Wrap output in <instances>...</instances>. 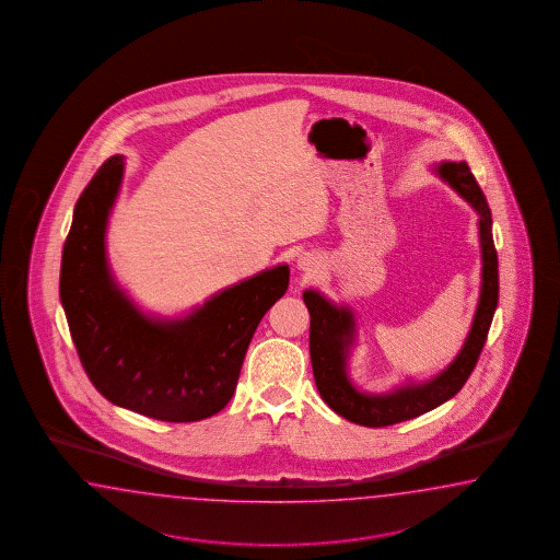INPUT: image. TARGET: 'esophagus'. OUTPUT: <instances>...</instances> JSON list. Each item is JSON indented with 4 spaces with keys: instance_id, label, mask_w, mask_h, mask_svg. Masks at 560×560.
Returning a JSON list of instances; mask_svg holds the SVG:
<instances>
[{
    "instance_id": "1",
    "label": "esophagus",
    "mask_w": 560,
    "mask_h": 560,
    "mask_svg": "<svg viewBox=\"0 0 560 560\" xmlns=\"http://www.w3.org/2000/svg\"><path fill=\"white\" fill-rule=\"evenodd\" d=\"M298 269L299 271H303V273H311V271H315V269H319V265H322V259L315 255V253H310V250H303V253H299L298 255Z\"/></svg>"
}]
</instances>
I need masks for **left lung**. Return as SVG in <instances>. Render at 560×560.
I'll return each mask as SVG.
<instances>
[{"label":"left lung","mask_w":560,"mask_h":560,"mask_svg":"<svg viewBox=\"0 0 560 560\" xmlns=\"http://www.w3.org/2000/svg\"><path fill=\"white\" fill-rule=\"evenodd\" d=\"M447 187L456 190L478 214L480 295L470 331L456 358L428 380H406L386 392H365L349 375V355L358 346V319L346 303H334L317 289H305L303 301L311 315L310 353L315 386L331 410L349 422L382 428L406 422L454 398L470 377L485 348L498 305V255L492 238V214L485 192L466 162L442 161L432 166Z\"/></svg>","instance_id":"obj_1"}]
</instances>
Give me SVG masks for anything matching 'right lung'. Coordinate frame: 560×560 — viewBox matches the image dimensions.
Returning a JSON list of instances; mask_svg holds the SVG:
<instances>
[{
	"instance_id": "add662e5",
	"label": "right lung",
	"mask_w": 560,
	"mask_h": 560,
	"mask_svg": "<svg viewBox=\"0 0 560 560\" xmlns=\"http://www.w3.org/2000/svg\"><path fill=\"white\" fill-rule=\"evenodd\" d=\"M125 156L104 162L75 202L63 243L60 299L90 382L114 406L162 422H197L223 410L253 334L285 295L289 265L224 287L187 313L138 305L114 275L106 233Z\"/></svg>"
}]
</instances>
